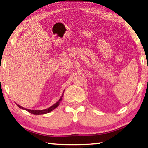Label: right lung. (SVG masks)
Here are the masks:
<instances>
[{"mask_svg": "<svg viewBox=\"0 0 148 148\" xmlns=\"http://www.w3.org/2000/svg\"><path fill=\"white\" fill-rule=\"evenodd\" d=\"M63 93H64V92H62V96L60 97L59 100L56 102V103H55L53 105H52L51 106H50L49 108H47V109H44V110H29V109L25 108L21 106L19 104H16L17 105V106H18L19 108H21L22 110H26V111L29 112V113L32 114H34V115H42V114H47V113H49V112H51L52 110H53L55 108H56L59 106V104H60V102H61V101H62V97H63Z\"/></svg>", "mask_w": 148, "mask_h": 148, "instance_id": "add662e5", "label": "right lung"}]
</instances>
